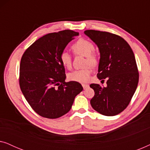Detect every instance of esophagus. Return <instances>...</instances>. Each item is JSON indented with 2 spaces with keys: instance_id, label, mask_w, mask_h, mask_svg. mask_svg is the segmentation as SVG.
<instances>
[{
  "instance_id": "esophagus-1",
  "label": "esophagus",
  "mask_w": 150,
  "mask_h": 150,
  "mask_svg": "<svg viewBox=\"0 0 150 150\" xmlns=\"http://www.w3.org/2000/svg\"><path fill=\"white\" fill-rule=\"evenodd\" d=\"M82 86H83L84 89H86L87 87H89V85H88V84H83Z\"/></svg>"
}]
</instances>
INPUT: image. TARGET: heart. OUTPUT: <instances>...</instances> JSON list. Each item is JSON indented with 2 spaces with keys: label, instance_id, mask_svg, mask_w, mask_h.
Wrapping results in <instances>:
<instances>
[{
  "label": "heart",
  "instance_id": "1",
  "mask_svg": "<svg viewBox=\"0 0 150 150\" xmlns=\"http://www.w3.org/2000/svg\"><path fill=\"white\" fill-rule=\"evenodd\" d=\"M71 49L76 54H81L85 57V66L96 67L99 63L97 54L94 52L95 46L93 43L85 39H79L71 46ZM60 61L62 65L67 69L71 67V57L67 51H63L60 54ZM91 70L89 67L83 69H77L68 74L67 78L69 81L81 83H87L90 79Z\"/></svg>",
  "mask_w": 150,
  "mask_h": 150
}]
</instances>
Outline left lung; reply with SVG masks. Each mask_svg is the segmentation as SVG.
<instances>
[{"mask_svg": "<svg viewBox=\"0 0 150 150\" xmlns=\"http://www.w3.org/2000/svg\"><path fill=\"white\" fill-rule=\"evenodd\" d=\"M84 33L99 48L98 78L107 79L106 87L99 84L90 85L95 92L90 103L103 115H116L128 106L138 85L139 75L134 54L122 37L95 30Z\"/></svg>", "mask_w": 150, "mask_h": 150, "instance_id": "8db88e82", "label": "left lung"}]
</instances>
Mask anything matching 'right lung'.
Returning a JSON list of instances; mask_svg holds the SVG:
<instances>
[{
	"label": "right lung",
	"mask_w": 150,
	"mask_h": 150,
	"mask_svg": "<svg viewBox=\"0 0 150 150\" xmlns=\"http://www.w3.org/2000/svg\"><path fill=\"white\" fill-rule=\"evenodd\" d=\"M79 33L64 30L45 35L28 47L20 65L19 84L23 95L39 115L56 119L69 111L83 88L78 82H65L60 54Z\"/></svg>",
	"instance_id": "right-lung-1"
}]
</instances>
